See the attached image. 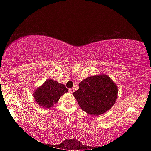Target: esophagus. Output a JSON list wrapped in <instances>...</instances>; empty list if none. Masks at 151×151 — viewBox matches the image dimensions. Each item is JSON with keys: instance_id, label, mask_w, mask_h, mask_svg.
I'll return each instance as SVG.
<instances>
[{"instance_id": "obj_1", "label": "esophagus", "mask_w": 151, "mask_h": 151, "mask_svg": "<svg viewBox=\"0 0 151 151\" xmlns=\"http://www.w3.org/2000/svg\"><path fill=\"white\" fill-rule=\"evenodd\" d=\"M74 91H75V90H74L73 88H70L68 89V91H69L70 93H73V92H74Z\"/></svg>"}]
</instances>
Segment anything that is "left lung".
I'll use <instances>...</instances> for the list:
<instances>
[{
  "instance_id": "8db88e82",
  "label": "left lung",
  "mask_w": 151,
  "mask_h": 151,
  "mask_svg": "<svg viewBox=\"0 0 151 151\" xmlns=\"http://www.w3.org/2000/svg\"><path fill=\"white\" fill-rule=\"evenodd\" d=\"M78 86L73 95L82 110L91 115L103 114L115 103L118 88L106 75L86 78Z\"/></svg>"
}]
</instances>
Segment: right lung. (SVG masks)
I'll use <instances>...</instances> for the list:
<instances>
[{"mask_svg": "<svg viewBox=\"0 0 151 151\" xmlns=\"http://www.w3.org/2000/svg\"><path fill=\"white\" fill-rule=\"evenodd\" d=\"M67 92L68 89L65 85L48 79L36 90L34 98L40 106L48 109L57 103L60 97Z\"/></svg>", "mask_w": 151, "mask_h": 151, "instance_id": "obj_1", "label": "right lung"}]
</instances>
